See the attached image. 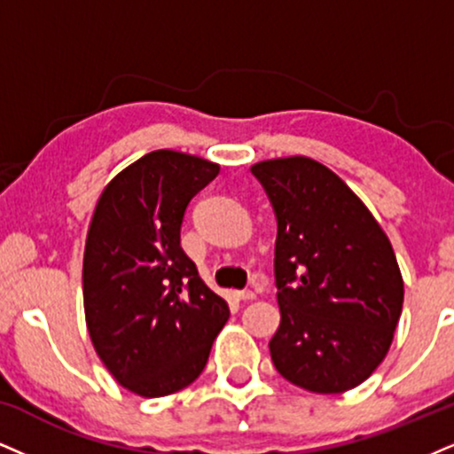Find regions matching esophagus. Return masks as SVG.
<instances>
[{
	"instance_id": "1",
	"label": "esophagus",
	"mask_w": 454,
	"mask_h": 454,
	"mask_svg": "<svg viewBox=\"0 0 454 454\" xmlns=\"http://www.w3.org/2000/svg\"><path fill=\"white\" fill-rule=\"evenodd\" d=\"M233 296H236L238 301H254L256 293H254V290H236Z\"/></svg>"
}]
</instances>
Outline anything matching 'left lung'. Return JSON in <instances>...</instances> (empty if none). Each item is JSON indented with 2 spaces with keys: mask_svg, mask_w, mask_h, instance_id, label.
<instances>
[{
  "mask_svg": "<svg viewBox=\"0 0 454 454\" xmlns=\"http://www.w3.org/2000/svg\"><path fill=\"white\" fill-rule=\"evenodd\" d=\"M278 218L276 284L282 320L271 360L290 383L343 394L387 356L404 282L377 218L330 168L293 158L254 164Z\"/></svg>",
  "mask_w": 454,
  "mask_h": 454,
  "instance_id": "8db88e82",
  "label": "left lung"
}]
</instances>
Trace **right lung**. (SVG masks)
<instances>
[{"label":"right lung","instance_id":"1","mask_svg":"<svg viewBox=\"0 0 454 454\" xmlns=\"http://www.w3.org/2000/svg\"><path fill=\"white\" fill-rule=\"evenodd\" d=\"M218 164L181 151L143 155L111 178L83 250L90 340L121 387L161 398L192 385L229 317L181 248L187 204Z\"/></svg>","mask_w":454,"mask_h":454}]
</instances>
